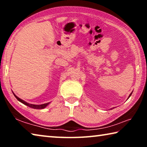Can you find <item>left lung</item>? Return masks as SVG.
I'll list each match as a JSON object with an SVG mask.
<instances>
[{"label":"left lung","instance_id":"8db88e82","mask_svg":"<svg viewBox=\"0 0 147 147\" xmlns=\"http://www.w3.org/2000/svg\"><path fill=\"white\" fill-rule=\"evenodd\" d=\"M131 94H132V92H131V93L130 94V95H129V96H128V98H129V97H130V96L131 95ZM111 109H112V108H111Z\"/></svg>","mask_w":147,"mask_h":147}]
</instances>
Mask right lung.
I'll list each match as a JSON object with an SVG mask.
<instances>
[{
	"mask_svg": "<svg viewBox=\"0 0 147 147\" xmlns=\"http://www.w3.org/2000/svg\"><path fill=\"white\" fill-rule=\"evenodd\" d=\"M13 94H14V96H16V98L17 99V100H18L19 102H22L23 104H25V105L28 106H29V107H30V108H34V109H43V108H45V107H47V106H48L49 104H50V102H48V103H46V104H40V105H36V104H31L27 103L26 102L24 101V100H22V99L19 98L18 96H17L14 93H13Z\"/></svg>",
	"mask_w": 147,
	"mask_h": 147,
	"instance_id": "right-lung-1",
	"label": "right lung"
}]
</instances>
